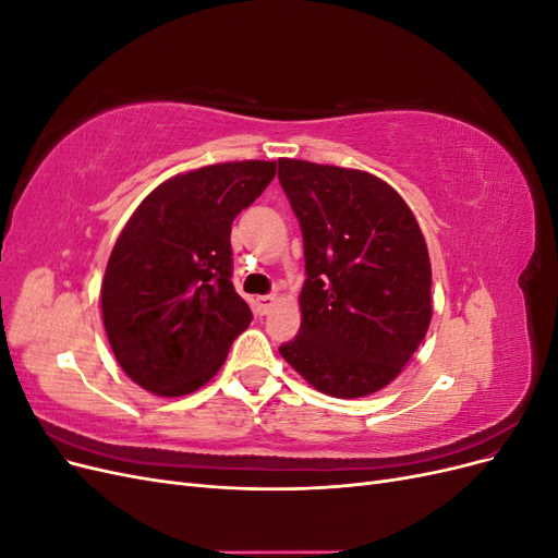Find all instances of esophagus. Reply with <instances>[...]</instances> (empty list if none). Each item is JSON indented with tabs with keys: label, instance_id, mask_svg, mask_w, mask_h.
I'll return each mask as SVG.
<instances>
[{
	"label": "esophagus",
	"instance_id": "esophagus-1",
	"mask_svg": "<svg viewBox=\"0 0 558 558\" xmlns=\"http://www.w3.org/2000/svg\"><path fill=\"white\" fill-rule=\"evenodd\" d=\"M277 302H279L277 295H258L256 298V310L260 314H269V312H272V307L277 305Z\"/></svg>",
	"mask_w": 558,
	"mask_h": 558
}]
</instances>
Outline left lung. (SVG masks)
Returning a JSON list of instances; mask_svg holds the SVG:
<instances>
[{"label": "left lung", "instance_id": "1", "mask_svg": "<svg viewBox=\"0 0 558 558\" xmlns=\"http://www.w3.org/2000/svg\"><path fill=\"white\" fill-rule=\"evenodd\" d=\"M305 242L302 324L279 347L316 391L363 398L391 384L430 326V258L404 199L369 172L279 158Z\"/></svg>", "mask_w": 558, "mask_h": 558}]
</instances>
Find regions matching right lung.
<instances>
[{
  "instance_id": "add662e5",
  "label": "right lung",
  "mask_w": 558,
  "mask_h": 558,
  "mask_svg": "<svg viewBox=\"0 0 558 558\" xmlns=\"http://www.w3.org/2000/svg\"><path fill=\"white\" fill-rule=\"evenodd\" d=\"M277 162H218L150 191L118 234L102 281V318L123 373L179 398L223 365L251 310L232 286L230 228Z\"/></svg>"
}]
</instances>
